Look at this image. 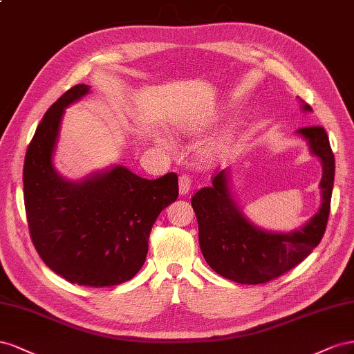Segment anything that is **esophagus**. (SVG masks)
<instances>
[{"mask_svg":"<svg viewBox=\"0 0 354 354\" xmlns=\"http://www.w3.org/2000/svg\"><path fill=\"white\" fill-rule=\"evenodd\" d=\"M191 188V178L187 175L179 176V194H187Z\"/></svg>","mask_w":354,"mask_h":354,"instance_id":"esophagus-1","label":"esophagus"}]
</instances>
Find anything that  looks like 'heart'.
<instances>
[{"label": "heart", "mask_w": 354, "mask_h": 354, "mask_svg": "<svg viewBox=\"0 0 354 354\" xmlns=\"http://www.w3.org/2000/svg\"><path fill=\"white\" fill-rule=\"evenodd\" d=\"M203 127H205V126L191 124V123H185V124L180 126V129H183V132H185V133H198V132H201V129H203ZM161 144L169 145V142H167L166 139H161Z\"/></svg>", "instance_id": "heart-1"}]
</instances>
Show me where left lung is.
<instances>
[{
  "label": "left lung",
  "instance_id": "obj_1",
  "mask_svg": "<svg viewBox=\"0 0 354 354\" xmlns=\"http://www.w3.org/2000/svg\"><path fill=\"white\" fill-rule=\"evenodd\" d=\"M301 100V109L311 106ZM297 135L307 140L310 153L322 163L320 207L304 225L289 233L267 231L250 222L231 189V170L212 175V185L191 200L198 222V243L207 264L222 277L241 285H258L279 277L308 257L325 234L335 176V158L325 129L302 127Z\"/></svg>",
  "mask_w": 354,
  "mask_h": 354
}]
</instances>
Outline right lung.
Returning a JSON list of instances; mask_svg holds the SVG:
<instances>
[{
	"mask_svg": "<svg viewBox=\"0 0 354 354\" xmlns=\"http://www.w3.org/2000/svg\"><path fill=\"white\" fill-rule=\"evenodd\" d=\"M77 84L47 109L28 147L24 198L32 243L46 266L80 286H115L142 268L160 212L178 198V175L144 179L124 166L66 179L53 163L65 109L84 97Z\"/></svg>",
	"mask_w": 354,
	"mask_h": 354,
	"instance_id": "1",
	"label": "right lung"
}]
</instances>
